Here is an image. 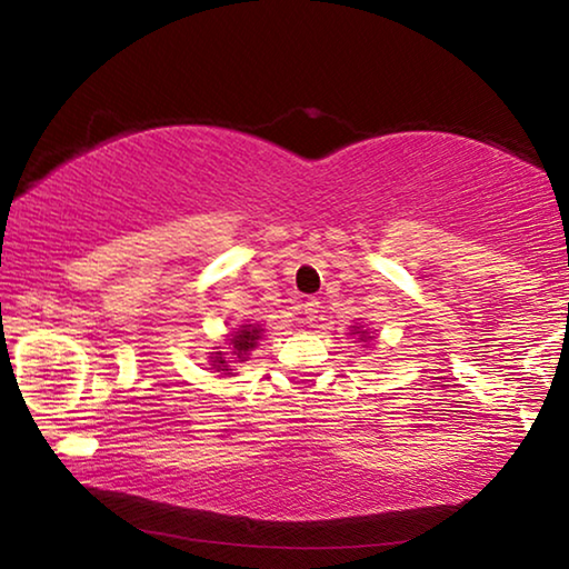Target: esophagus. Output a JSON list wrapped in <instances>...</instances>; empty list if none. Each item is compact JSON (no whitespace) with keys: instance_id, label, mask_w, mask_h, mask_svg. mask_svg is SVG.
I'll return each mask as SVG.
<instances>
[{"instance_id":"obj_1","label":"esophagus","mask_w":569,"mask_h":569,"mask_svg":"<svg viewBox=\"0 0 569 569\" xmlns=\"http://www.w3.org/2000/svg\"><path fill=\"white\" fill-rule=\"evenodd\" d=\"M319 308H321L319 298H306V301H303V313H306V319H308V321L319 319Z\"/></svg>"}]
</instances>
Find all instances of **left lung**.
<instances>
[{"instance_id": "1", "label": "left lung", "mask_w": 569, "mask_h": 569, "mask_svg": "<svg viewBox=\"0 0 569 569\" xmlns=\"http://www.w3.org/2000/svg\"><path fill=\"white\" fill-rule=\"evenodd\" d=\"M353 333H359V336H361V341H363V339H371V336H369V331H361V329H359V326H356V329H353Z\"/></svg>"}]
</instances>
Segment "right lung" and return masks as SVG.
Wrapping results in <instances>:
<instances>
[{
    "mask_svg": "<svg viewBox=\"0 0 569 569\" xmlns=\"http://www.w3.org/2000/svg\"><path fill=\"white\" fill-rule=\"evenodd\" d=\"M263 329L261 326H240V329L233 333V339H230V349H233V356L240 361L248 359V351H253L258 346V339H261ZM210 366H213L216 371H233L228 369V361H226V353L223 351H216L213 356H210Z\"/></svg>",
    "mask_w": 569,
    "mask_h": 569,
    "instance_id": "add662e5",
    "label": "right lung"
}]
</instances>
